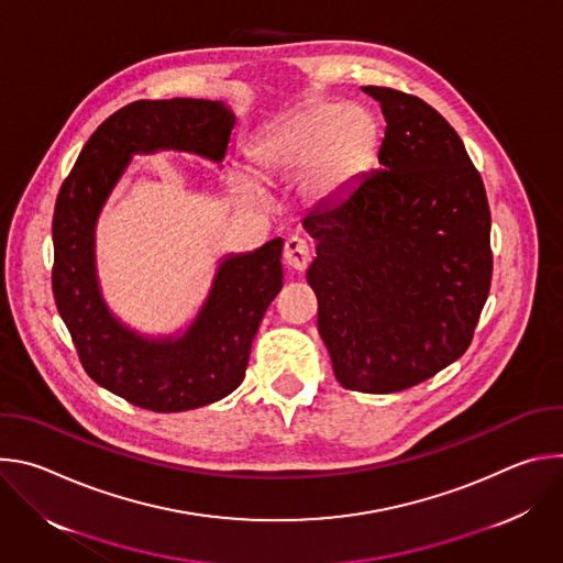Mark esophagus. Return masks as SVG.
Returning a JSON list of instances; mask_svg holds the SVG:
<instances>
[{
    "mask_svg": "<svg viewBox=\"0 0 563 563\" xmlns=\"http://www.w3.org/2000/svg\"><path fill=\"white\" fill-rule=\"evenodd\" d=\"M285 263L296 269V272H305V267L309 265V245L305 243L302 238L298 235H291L287 243H285Z\"/></svg>",
    "mask_w": 563,
    "mask_h": 563,
    "instance_id": "obj_1",
    "label": "esophagus"
}]
</instances>
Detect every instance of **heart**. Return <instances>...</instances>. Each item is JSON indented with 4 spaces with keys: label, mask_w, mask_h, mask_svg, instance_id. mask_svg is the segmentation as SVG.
Here are the masks:
<instances>
[{
    "label": "heart",
    "mask_w": 563,
    "mask_h": 563,
    "mask_svg": "<svg viewBox=\"0 0 563 563\" xmlns=\"http://www.w3.org/2000/svg\"><path fill=\"white\" fill-rule=\"evenodd\" d=\"M378 142L376 118L361 104H311L254 144L256 165L274 176L309 172L307 189L325 200L367 169Z\"/></svg>",
    "instance_id": "heart-1"
}]
</instances>
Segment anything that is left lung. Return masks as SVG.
I'll return each mask as SVG.
<instances>
[{
    "instance_id": "1",
    "label": "left lung",
    "mask_w": 563,
    "mask_h": 563,
    "mask_svg": "<svg viewBox=\"0 0 563 563\" xmlns=\"http://www.w3.org/2000/svg\"><path fill=\"white\" fill-rule=\"evenodd\" d=\"M380 104L378 169L302 218L318 334L347 389L389 394L467 350L493 280L490 207L456 131L423 100L363 87Z\"/></svg>"
}]
</instances>
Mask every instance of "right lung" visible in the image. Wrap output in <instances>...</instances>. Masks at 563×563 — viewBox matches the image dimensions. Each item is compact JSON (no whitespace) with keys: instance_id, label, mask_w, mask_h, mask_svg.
Masks as SVG:
<instances>
[{"instance_id":"1","label":"right lung","mask_w":563,"mask_h":563,"mask_svg":"<svg viewBox=\"0 0 563 563\" xmlns=\"http://www.w3.org/2000/svg\"><path fill=\"white\" fill-rule=\"evenodd\" d=\"M235 113L220 100H140L107 118L79 151L53 216V296L87 374L153 412L196 410L245 378L252 341L283 287V238L220 258L191 323L146 336L109 309L96 256L98 220L133 155L196 153L220 165Z\"/></svg>"}]
</instances>
